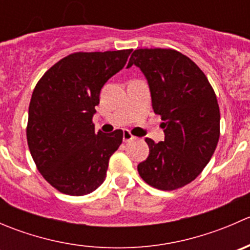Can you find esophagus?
<instances>
[{"label": "esophagus", "mask_w": 250, "mask_h": 250, "mask_svg": "<svg viewBox=\"0 0 250 250\" xmlns=\"http://www.w3.org/2000/svg\"><path fill=\"white\" fill-rule=\"evenodd\" d=\"M133 139H135V137L129 132V130H125V132H123V141H125V143H127V141H130Z\"/></svg>", "instance_id": "34e87169"}]
</instances>
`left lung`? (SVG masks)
Returning <instances> with one entry per match:
<instances>
[{"label": "left lung", "instance_id": "1", "mask_svg": "<svg viewBox=\"0 0 250 250\" xmlns=\"http://www.w3.org/2000/svg\"><path fill=\"white\" fill-rule=\"evenodd\" d=\"M148 82L165 141L150 138L148 156L138 165L144 181L172 191L195 180L210 161L220 137V110L213 87L188 57L170 48H143L130 55Z\"/></svg>", "mask_w": 250, "mask_h": 250}]
</instances>
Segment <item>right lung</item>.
Here are the masks:
<instances>
[{"instance_id":"right-lung-1","label":"right lung","mask_w":250,"mask_h":250,"mask_svg":"<svg viewBox=\"0 0 250 250\" xmlns=\"http://www.w3.org/2000/svg\"><path fill=\"white\" fill-rule=\"evenodd\" d=\"M130 53H72L47 70L32 92L27 145L39 172L62 193L87 195L105 180L123 132L95 133L92 120L103 85L123 69Z\"/></svg>"}]
</instances>
